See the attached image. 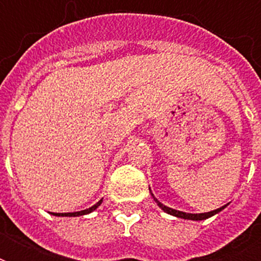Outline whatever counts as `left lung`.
I'll list each match as a JSON object with an SVG mask.
<instances>
[{"mask_svg": "<svg viewBox=\"0 0 261 261\" xmlns=\"http://www.w3.org/2000/svg\"><path fill=\"white\" fill-rule=\"evenodd\" d=\"M153 195V194H151ZM153 198H154V195H153ZM154 200L157 202V204H159L161 208H163L165 213H168V214L171 215H174V217H177V218H184V219H192V221H202V219H206V218H210V217H213L214 214H217V213H219V211L222 210V208H225V206L221 207V208H217V210H213L210 211V213H202V214H188V213H182V211H177V210H173V208H171V207H167L164 206L163 203H160L157 199L154 198Z\"/></svg>", "mask_w": 261, "mask_h": 261, "instance_id": "obj_1", "label": "left lung"}]
</instances>
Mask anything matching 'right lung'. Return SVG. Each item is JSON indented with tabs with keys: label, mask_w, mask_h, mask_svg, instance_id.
Segmentation results:
<instances>
[{
	"label": "right lung",
	"mask_w": 261,
	"mask_h": 261,
	"mask_svg": "<svg viewBox=\"0 0 261 261\" xmlns=\"http://www.w3.org/2000/svg\"><path fill=\"white\" fill-rule=\"evenodd\" d=\"M101 204V200L100 202H97L94 206H92L90 208H87V210H83V211H77V213H53L54 215H57V217H79V215H85V214H89V213H92L93 210H96L98 206Z\"/></svg>",
	"instance_id": "1"
}]
</instances>
